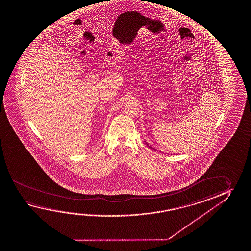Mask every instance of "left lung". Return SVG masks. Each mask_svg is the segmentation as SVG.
<instances>
[{
	"mask_svg": "<svg viewBox=\"0 0 251 251\" xmlns=\"http://www.w3.org/2000/svg\"><path fill=\"white\" fill-rule=\"evenodd\" d=\"M147 145H148V144H147ZM149 147H150V148L151 149H153L152 148L151 146H150V145H148ZM153 150H154V149H153Z\"/></svg>",
	"mask_w": 251,
	"mask_h": 251,
	"instance_id": "left-lung-1",
	"label": "left lung"
}]
</instances>
